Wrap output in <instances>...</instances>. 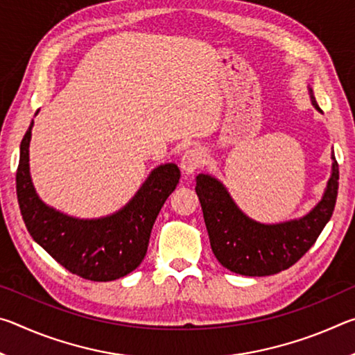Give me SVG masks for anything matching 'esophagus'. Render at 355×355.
<instances>
[{
	"instance_id": "1",
	"label": "esophagus",
	"mask_w": 355,
	"mask_h": 355,
	"mask_svg": "<svg viewBox=\"0 0 355 355\" xmlns=\"http://www.w3.org/2000/svg\"><path fill=\"white\" fill-rule=\"evenodd\" d=\"M203 163H205V152L200 148H189L186 150L182 159H180V167H182V171L186 175H191V173H194Z\"/></svg>"
}]
</instances>
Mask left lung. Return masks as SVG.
I'll return each mask as SVG.
<instances>
[{
  "label": "left lung",
  "instance_id": "left-lung-1",
  "mask_svg": "<svg viewBox=\"0 0 355 355\" xmlns=\"http://www.w3.org/2000/svg\"><path fill=\"white\" fill-rule=\"evenodd\" d=\"M309 94L318 111L313 89ZM332 173L322 199L302 218L261 224L245 216L218 178L208 173L197 175L196 192L199 196L203 219L213 254L222 266L232 272L263 277L285 271L302 258L332 218L338 194V163L332 152Z\"/></svg>",
  "mask_w": 355,
  "mask_h": 355
}]
</instances>
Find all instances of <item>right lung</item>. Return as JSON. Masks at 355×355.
Returning <instances> with one entry per match:
<instances>
[{
  "label": "right lung",
  "mask_w": 355,
  "mask_h": 355,
  "mask_svg": "<svg viewBox=\"0 0 355 355\" xmlns=\"http://www.w3.org/2000/svg\"><path fill=\"white\" fill-rule=\"evenodd\" d=\"M31 122L20 146L17 199L29 235L71 274L92 282L123 277L147 254L150 233L161 207L177 188V164H161L133 199L117 213L100 219H78L48 207L34 189L29 173Z\"/></svg>",
  "instance_id": "obj_1"
}]
</instances>
